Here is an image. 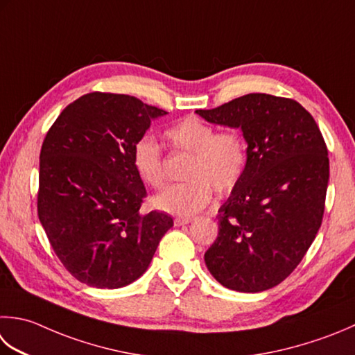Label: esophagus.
Segmentation results:
<instances>
[{"label": "esophagus", "mask_w": 355, "mask_h": 355, "mask_svg": "<svg viewBox=\"0 0 355 355\" xmlns=\"http://www.w3.org/2000/svg\"><path fill=\"white\" fill-rule=\"evenodd\" d=\"M192 221V218H184V217H177L173 220V225L175 226H184V225H189Z\"/></svg>", "instance_id": "1"}]
</instances>
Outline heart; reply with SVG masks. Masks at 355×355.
<instances>
[{"instance_id": "1", "label": "heart", "mask_w": 355, "mask_h": 355, "mask_svg": "<svg viewBox=\"0 0 355 355\" xmlns=\"http://www.w3.org/2000/svg\"><path fill=\"white\" fill-rule=\"evenodd\" d=\"M166 138L183 154H189L186 182L166 187L152 198L155 209L191 217L209 205L212 189L218 193L232 191L243 177L248 164V144L237 130H218L214 124L189 115L172 124ZM132 166L138 178L150 187L164 183V158L154 137L138 138L132 150Z\"/></svg>"}]
</instances>
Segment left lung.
<instances>
[{
    "label": "left lung",
    "instance_id": "left-lung-1",
    "mask_svg": "<svg viewBox=\"0 0 355 355\" xmlns=\"http://www.w3.org/2000/svg\"><path fill=\"white\" fill-rule=\"evenodd\" d=\"M196 112L240 128L248 143L246 171L218 209L206 266L227 289L274 288L298 266L322 226L329 182L322 132L300 103L268 94Z\"/></svg>",
    "mask_w": 355,
    "mask_h": 355
}]
</instances>
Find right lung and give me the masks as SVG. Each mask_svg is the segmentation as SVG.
<instances>
[{"label":"right lung","mask_w":355,"mask_h":355,"mask_svg":"<svg viewBox=\"0 0 355 355\" xmlns=\"http://www.w3.org/2000/svg\"><path fill=\"white\" fill-rule=\"evenodd\" d=\"M168 112L130 95L92 92L69 104L41 146L38 218L76 280L128 286L146 272L163 235L164 212L141 214L144 184L132 150Z\"/></svg>","instance_id":"1"}]
</instances>
